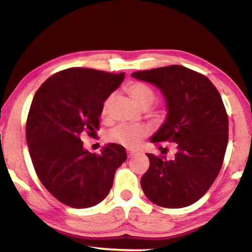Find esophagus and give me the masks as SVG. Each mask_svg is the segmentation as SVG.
Wrapping results in <instances>:
<instances>
[{"mask_svg": "<svg viewBox=\"0 0 252 252\" xmlns=\"http://www.w3.org/2000/svg\"><path fill=\"white\" fill-rule=\"evenodd\" d=\"M136 155H137V153H136V151H134V150L127 151V156H128V158H132L134 156H136Z\"/></svg>", "mask_w": 252, "mask_h": 252, "instance_id": "obj_1", "label": "esophagus"}]
</instances>
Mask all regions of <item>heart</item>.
<instances>
[{
	"label": "heart",
	"instance_id": "1",
	"mask_svg": "<svg viewBox=\"0 0 252 252\" xmlns=\"http://www.w3.org/2000/svg\"><path fill=\"white\" fill-rule=\"evenodd\" d=\"M127 92L141 108H149L153 104L156 94L154 89L143 82H132L127 86ZM113 95H109L102 104V115H106L111 106ZM149 134V128L141 124L122 123L109 130L108 139L113 143L126 148H136L144 137Z\"/></svg>",
	"mask_w": 252,
	"mask_h": 252
}]
</instances>
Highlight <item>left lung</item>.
Instances as JSON below:
<instances>
[{"mask_svg":"<svg viewBox=\"0 0 252 252\" xmlns=\"http://www.w3.org/2000/svg\"><path fill=\"white\" fill-rule=\"evenodd\" d=\"M132 77L150 82L166 101V119L150 141L177 147L172 159L147 154L150 166L141 178L144 195L163 208L190 205L209 190L225 157L228 117L221 96L205 75L181 65L134 72Z\"/></svg>","mask_w":252,"mask_h":252,"instance_id":"1","label":"left lung"}]
</instances>
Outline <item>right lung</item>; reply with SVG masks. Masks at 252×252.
<instances>
[{
	"instance_id": "right-lung-1",
	"label": "right lung",
	"mask_w": 252,
	"mask_h": 252,
	"mask_svg": "<svg viewBox=\"0 0 252 252\" xmlns=\"http://www.w3.org/2000/svg\"><path fill=\"white\" fill-rule=\"evenodd\" d=\"M124 78V73L71 67L47 79L34 95L26 123L34 170L47 190L71 208L102 202L116 170L127 159L120 144H106L96 155L80 140L82 132L98 129L103 102Z\"/></svg>"
}]
</instances>
